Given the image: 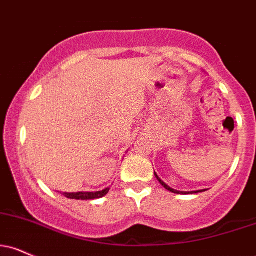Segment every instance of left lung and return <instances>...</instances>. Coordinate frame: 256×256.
Returning <instances> with one entry per match:
<instances>
[{
  "mask_svg": "<svg viewBox=\"0 0 256 256\" xmlns=\"http://www.w3.org/2000/svg\"><path fill=\"white\" fill-rule=\"evenodd\" d=\"M155 176L158 178V180L160 181V184H161L162 186L164 187L166 190H170V192H173V193H176V194H188V193H198V192H202V190H194V192H180V190H173V188H170V187H169L168 184H166L164 182H163V181L158 176V174H156V173H155Z\"/></svg>",
  "mask_w": 256,
  "mask_h": 256,
  "instance_id": "1",
  "label": "left lung"
}]
</instances>
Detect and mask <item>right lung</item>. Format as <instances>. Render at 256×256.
<instances>
[{
    "label": "right lung",
    "instance_id": "obj_1",
    "mask_svg": "<svg viewBox=\"0 0 256 256\" xmlns=\"http://www.w3.org/2000/svg\"><path fill=\"white\" fill-rule=\"evenodd\" d=\"M110 188H104V190H98V192H78V193H63L64 196L69 199L76 200H92L102 198L108 193Z\"/></svg>",
    "mask_w": 256,
    "mask_h": 256
}]
</instances>
